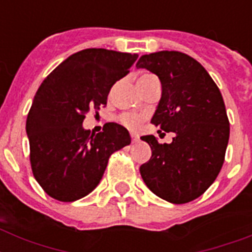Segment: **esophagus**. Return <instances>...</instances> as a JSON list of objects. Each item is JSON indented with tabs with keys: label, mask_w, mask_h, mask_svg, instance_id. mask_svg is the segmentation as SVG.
Instances as JSON below:
<instances>
[{
	"label": "esophagus",
	"mask_w": 252,
	"mask_h": 252,
	"mask_svg": "<svg viewBox=\"0 0 252 252\" xmlns=\"http://www.w3.org/2000/svg\"><path fill=\"white\" fill-rule=\"evenodd\" d=\"M130 140H132V142H137L138 141V136L136 133H130Z\"/></svg>",
	"instance_id": "1"
}]
</instances>
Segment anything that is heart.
<instances>
[{
  "label": "heart",
  "mask_w": 252,
  "mask_h": 252,
  "mask_svg": "<svg viewBox=\"0 0 252 252\" xmlns=\"http://www.w3.org/2000/svg\"><path fill=\"white\" fill-rule=\"evenodd\" d=\"M149 76H152V74H142L138 80H142V78H146V77ZM119 120H120V123H122L123 126H126V128H129V129H137L138 126H141L142 120H144V116H142V115L126 112V114L120 115Z\"/></svg>",
  "instance_id": "1"
}]
</instances>
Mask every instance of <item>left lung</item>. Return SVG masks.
I'll return each mask as SVG.
<instances>
[{
    "instance_id": "obj_1",
    "label": "left lung",
    "mask_w": 252,
    "mask_h": 252,
    "mask_svg": "<svg viewBox=\"0 0 252 252\" xmlns=\"http://www.w3.org/2000/svg\"><path fill=\"white\" fill-rule=\"evenodd\" d=\"M157 74L162 96L152 123L175 132L171 144L142 136L152 157L140 172L150 191L172 204L189 203L221 171L229 142V119L220 89L200 63L178 51L144 55L136 64Z\"/></svg>"
}]
</instances>
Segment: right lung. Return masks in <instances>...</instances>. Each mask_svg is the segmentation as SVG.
I'll use <instances>...</instances> for the list:
<instances>
[{
  "label": "right lung",
  "mask_w": 252,
  "mask_h": 252,
  "mask_svg": "<svg viewBox=\"0 0 252 252\" xmlns=\"http://www.w3.org/2000/svg\"><path fill=\"white\" fill-rule=\"evenodd\" d=\"M138 55L103 48L74 53L37 89L26 122L32 174L47 195L76 201L99 184L111 154L129 145L128 130L107 123L100 133L84 129L86 115L106 107L116 81Z\"/></svg>",
  "instance_id": "obj_1"
}]
</instances>
